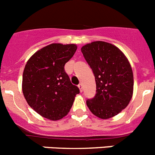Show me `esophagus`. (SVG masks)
Wrapping results in <instances>:
<instances>
[{"mask_svg": "<svg viewBox=\"0 0 155 155\" xmlns=\"http://www.w3.org/2000/svg\"><path fill=\"white\" fill-rule=\"evenodd\" d=\"M78 87H79V89H80L81 92H82V91H83V86H82L81 84H80L78 85Z\"/></svg>", "mask_w": 155, "mask_h": 155, "instance_id": "obj_1", "label": "esophagus"}]
</instances>
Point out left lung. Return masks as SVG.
Instances as JSON below:
<instances>
[{
	"label": "left lung",
	"instance_id": "obj_1",
	"mask_svg": "<svg viewBox=\"0 0 155 155\" xmlns=\"http://www.w3.org/2000/svg\"><path fill=\"white\" fill-rule=\"evenodd\" d=\"M94 72L96 95L87 106L97 117L107 119L124 110L133 94V73L127 58L112 44L97 41L81 48Z\"/></svg>",
	"mask_w": 155,
	"mask_h": 155
}]
</instances>
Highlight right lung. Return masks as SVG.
I'll return each mask as SVG.
<instances>
[{
    "label": "right lung",
    "mask_w": 155,
    "mask_h": 155,
    "mask_svg": "<svg viewBox=\"0 0 155 155\" xmlns=\"http://www.w3.org/2000/svg\"><path fill=\"white\" fill-rule=\"evenodd\" d=\"M76 50L74 44L53 43L36 51L26 62L23 95L29 107L46 119L58 120L65 116L80 93L64 71Z\"/></svg>",
    "instance_id": "obj_1"
}]
</instances>
